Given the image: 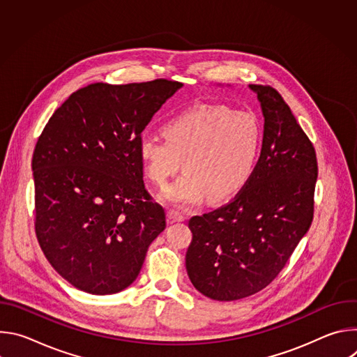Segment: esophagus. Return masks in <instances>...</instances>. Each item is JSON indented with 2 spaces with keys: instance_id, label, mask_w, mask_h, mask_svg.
Segmentation results:
<instances>
[{
  "instance_id": "esophagus-1",
  "label": "esophagus",
  "mask_w": 357,
  "mask_h": 357,
  "mask_svg": "<svg viewBox=\"0 0 357 357\" xmlns=\"http://www.w3.org/2000/svg\"><path fill=\"white\" fill-rule=\"evenodd\" d=\"M167 219H168V223L172 225V223H176V222H183L185 220V216L176 211H169L168 215H167Z\"/></svg>"
}]
</instances>
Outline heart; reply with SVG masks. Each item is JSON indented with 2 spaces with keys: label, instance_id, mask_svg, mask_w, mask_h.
<instances>
[{
  "label": "heart",
  "instance_id": "obj_1",
  "mask_svg": "<svg viewBox=\"0 0 357 357\" xmlns=\"http://www.w3.org/2000/svg\"><path fill=\"white\" fill-rule=\"evenodd\" d=\"M165 139L142 134L138 155L146 176L165 185L183 161L185 174L164 189L161 199L174 206H189L209 195L226 199L250 178L260 154L261 126L245 110L202 105L186 110L162 127Z\"/></svg>",
  "mask_w": 357,
  "mask_h": 357
}]
</instances>
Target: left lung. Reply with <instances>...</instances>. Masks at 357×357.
<instances>
[{
	"mask_svg": "<svg viewBox=\"0 0 357 357\" xmlns=\"http://www.w3.org/2000/svg\"><path fill=\"white\" fill-rule=\"evenodd\" d=\"M248 87L264 116L259 162L227 205L189 220V280L216 301L241 299L266 288L314 219L315 148L275 89Z\"/></svg>",
	"mask_w": 357,
	"mask_h": 357,
	"instance_id": "1",
	"label": "left lung"
}]
</instances>
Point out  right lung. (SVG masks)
Returning a JSON list of instances; mask_svg holds the SVG:
<instances>
[{"label": "right lung", "instance_id": "add662e5", "mask_svg": "<svg viewBox=\"0 0 357 357\" xmlns=\"http://www.w3.org/2000/svg\"><path fill=\"white\" fill-rule=\"evenodd\" d=\"M182 83H93L45 126L32 157L35 231L45 257L80 291L116 294L138 277L167 227L138 155L141 132Z\"/></svg>", "mask_w": 357, "mask_h": 357}]
</instances>
